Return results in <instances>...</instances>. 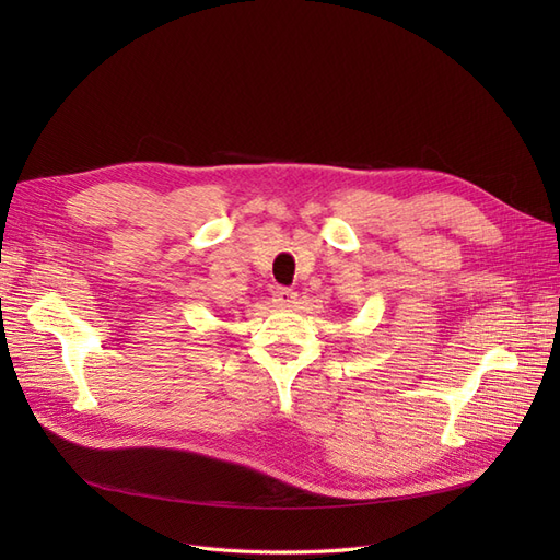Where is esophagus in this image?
Returning <instances> with one entry per match:
<instances>
[{
    "label": "esophagus",
    "instance_id": "1",
    "mask_svg": "<svg viewBox=\"0 0 560 560\" xmlns=\"http://www.w3.org/2000/svg\"><path fill=\"white\" fill-rule=\"evenodd\" d=\"M294 299H296V292L290 290V287H276V290H273V301H276V306H280V308H290Z\"/></svg>",
    "mask_w": 560,
    "mask_h": 560
}]
</instances>
